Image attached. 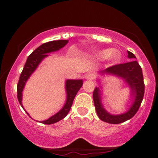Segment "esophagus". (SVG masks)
I'll use <instances>...</instances> for the list:
<instances>
[{
	"label": "esophagus",
	"mask_w": 158,
	"mask_h": 158,
	"mask_svg": "<svg viewBox=\"0 0 158 158\" xmlns=\"http://www.w3.org/2000/svg\"><path fill=\"white\" fill-rule=\"evenodd\" d=\"M94 77H95L94 73H88L86 74V75H85V79H94Z\"/></svg>",
	"instance_id": "1"
}]
</instances>
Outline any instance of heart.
<instances>
[{"mask_svg":"<svg viewBox=\"0 0 158 158\" xmlns=\"http://www.w3.org/2000/svg\"><path fill=\"white\" fill-rule=\"evenodd\" d=\"M98 56L102 59L108 58L111 61H117L120 58V53L117 50H104L98 53Z\"/></svg>","mask_w":158,"mask_h":158,"instance_id":"heart-1","label":"heart"}]
</instances>
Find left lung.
Masks as SVG:
<instances>
[{"instance_id": "obj_1", "label": "left lung", "mask_w": 158, "mask_h": 158, "mask_svg": "<svg viewBox=\"0 0 158 158\" xmlns=\"http://www.w3.org/2000/svg\"><path fill=\"white\" fill-rule=\"evenodd\" d=\"M128 58L135 59V56L131 52L128 51ZM112 73L124 78L130 85L131 89V97L135 98V102L129 110L121 115H110L105 110L101 104L99 89L96 88L94 90L93 98L94 106L99 118L104 122L110 124H119L128 120L135 115L142 102L145 92V85L143 81L142 68L137 61L132 60L123 64H114L102 70V73Z\"/></svg>"}]
</instances>
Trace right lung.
<instances>
[{
  "mask_svg": "<svg viewBox=\"0 0 158 158\" xmlns=\"http://www.w3.org/2000/svg\"><path fill=\"white\" fill-rule=\"evenodd\" d=\"M68 43V40H58V41H52L49 42L44 43L41 44L39 48H36L33 52L30 54L27 58V60L25 63L24 67L21 72L19 82L17 85V97L19 102L21 106H22V90L24 87L25 83L30 76L32 73V72L35 70L38 65L44 57L48 56L47 53L50 52L56 51L59 49L64 48V47ZM82 80H68L66 81V90H67V101L64 106L60 111L53 115L52 117L44 121H41V123L46 125L53 124V123L59 122L61 119H64L68 112L70 111L73 105V99L77 95V92L82 86ZM28 114V113H27ZM29 115V114H28Z\"/></svg>",
  "mask_w": 158,
  "mask_h": 158,
  "instance_id": "add662e5",
  "label": "right lung"
}]
</instances>
